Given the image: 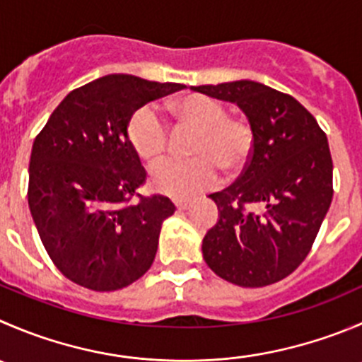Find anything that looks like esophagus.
I'll list each match as a JSON object with an SVG mask.
<instances>
[{
	"label": "esophagus",
	"instance_id": "1",
	"mask_svg": "<svg viewBox=\"0 0 362 362\" xmlns=\"http://www.w3.org/2000/svg\"><path fill=\"white\" fill-rule=\"evenodd\" d=\"M175 205H177L178 210H185V209H189V205H191V202H189V199L178 198V199H175Z\"/></svg>",
	"mask_w": 362,
	"mask_h": 362
}]
</instances>
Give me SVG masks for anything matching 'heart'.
<instances>
[{
  "label": "heart",
  "instance_id": "heart-1",
  "mask_svg": "<svg viewBox=\"0 0 362 362\" xmlns=\"http://www.w3.org/2000/svg\"><path fill=\"white\" fill-rule=\"evenodd\" d=\"M170 111L180 124L198 129L185 159H168L152 171L157 191L175 198H189L214 187L223 168L235 175L247 166L255 150V129L244 117H230L226 106L214 97L189 93L170 103ZM127 139L139 159L156 164L168 150V125L148 106L132 113Z\"/></svg>",
  "mask_w": 362,
  "mask_h": 362
}]
</instances>
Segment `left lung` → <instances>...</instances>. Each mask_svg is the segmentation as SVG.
<instances>
[{
  "label": "left lung",
  "instance_id": "1",
  "mask_svg": "<svg viewBox=\"0 0 362 362\" xmlns=\"http://www.w3.org/2000/svg\"><path fill=\"white\" fill-rule=\"evenodd\" d=\"M235 103L255 129V150L240 177L219 192V219L203 238V258L238 286H267L310 255L332 202L327 136L292 95L255 81L192 86Z\"/></svg>",
  "mask_w": 362,
  "mask_h": 362
}]
</instances>
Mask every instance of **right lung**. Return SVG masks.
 <instances>
[{
    "label": "right lung",
    "mask_w": 362,
    "mask_h": 362,
    "mask_svg": "<svg viewBox=\"0 0 362 362\" xmlns=\"http://www.w3.org/2000/svg\"><path fill=\"white\" fill-rule=\"evenodd\" d=\"M182 88L127 74L99 77L72 90L35 138L28 205L49 258L70 281L113 292L152 267L160 224L177 209L163 194H139L146 171L127 122Z\"/></svg>",
    "instance_id": "obj_1"
}]
</instances>
